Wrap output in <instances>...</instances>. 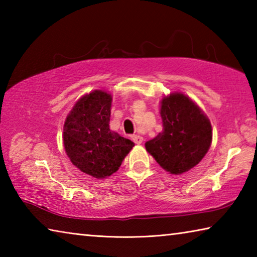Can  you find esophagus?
<instances>
[{
	"instance_id": "34e87169",
	"label": "esophagus",
	"mask_w": 257,
	"mask_h": 257,
	"mask_svg": "<svg viewBox=\"0 0 257 257\" xmlns=\"http://www.w3.org/2000/svg\"><path fill=\"white\" fill-rule=\"evenodd\" d=\"M133 141H134L135 144L139 145V144H142V143H143V137L138 136V135H135V136H133Z\"/></svg>"
}]
</instances>
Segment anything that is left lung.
<instances>
[{
	"label": "left lung",
	"mask_w": 257,
	"mask_h": 257,
	"mask_svg": "<svg viewBox=\"0 0 257 257\" xmlns=\"http://www.w3.org/2000/svg\"><path fill=\"white\" fill-rule=\"evenodd\" d=\"M162 132L145 143L146 151L171 175H181L201 162L212 144L210 119L189 96L170 93L161 99Z\"/></svg>",
	"instance_id": "obj_1"
}]
</instances>
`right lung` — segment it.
Segmentation results:
<instances>
[{"instance_id":"1","label":"right lung","mask_w":257,"mask_h":257,"mask_svg":"<svg viewBox=\"0 0 257 257\" xmlns=\"http://www.w3.org/2000/svg\"><path fill=\"white\" fill-rule=\"evenodd\" d=\"M112 95L95 89L78 99L63 125V145L76 168L96 179L119 170L135 146L110 129Z\"/></svg>"}]
</instances>
